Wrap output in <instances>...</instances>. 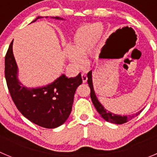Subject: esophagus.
Returning a JSON list of instances; mask_svg holds the SVG:
<instances>
[{"label":"esophagus","mask_w":157,"mask_h":157,"mask_svg":"<svg viewBox=\"0 0 157 157\" xmlns=\"http://www.w3.org/2000/svg\"><path fill=\"white\" fill-rule=\"evenodd\" d=\"M81 77H82V80H83V83H86L87 80V77L86 74H84V73H83L81 75Z\"/></svg>","instance_id":"obj_1"}]
</instances>
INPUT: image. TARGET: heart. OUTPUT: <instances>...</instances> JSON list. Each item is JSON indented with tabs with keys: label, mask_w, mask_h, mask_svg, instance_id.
<instances>
[{
	"label": "heart",
	"mask_w": 157,
	"mask_h": 157,
	"mask_svg": "<svg viewBox=\"0 0 157 157\" xmlns=\"http://www.w3.org/2000/svg\"><path fill=\"white\" fill-rule=\"evenodd\" d=\"M101 33L102 29L97 23L83 25L76 30L66 51V58L76 69L84 68L86 55L94 50Z\"/></svg>",
	"instance_id": "obj_1"
}]
</instances>
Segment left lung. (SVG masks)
I'll return each mask as SVG.
<instances>
[{
	"instance_id": "8db88e82",
	"label": "left lung",
	"mask_w": 157,
	"mask_h": 157,
	"mask_svg": "<svg viewBox=\"0 0 157 157\" xmlns=\"http://www.w3.org/2000/svg\"><path fill=\"white\" fill-rule=\"evenodd\" d=\"M87 84H88V86L90 87V89H91V94H90V95H91V101H92L96 110L98 111V113L101 115V117H102L103 119L105 120V121H108V122L117 124H124V123L128 122V121H130V120H131L135 117L138 116V114H140V113L142 111V109H141L140 111H138V112H137L135 114H132L131 116H121L118 115V114L113 113L109 112V111L105 109L104 108V106L99 102V101L98 100L97 97H96L95 92H94V87H93L92 70H91V71L87 73Z\"/></svg>"
}]
</instances>
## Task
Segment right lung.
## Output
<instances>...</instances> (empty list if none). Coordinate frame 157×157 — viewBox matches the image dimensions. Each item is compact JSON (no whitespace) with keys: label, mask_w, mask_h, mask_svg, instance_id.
<instances>
[{"label":"right lung","mask_w":157,"mask_h":157,"mask_svg":"<svg viewBox=\"0 0 157 157\" xmlns=\"http://www.w3.org/2000/svg\"><path fill=\"white\" fill-rule=\"evenodd\" d=\"M43 18L36 17V19ZM48 18V17H46ZM52 19H61L60 17ZM11 43L5 56V79L9 92L19 112L29 121L45 128H56L70 117L77 87L82 84L80 73L75 77L62 74L51 84L42 87H27L19 81V69Z\"/></svg>","instance_id":"obj_1"}]
</instances>
